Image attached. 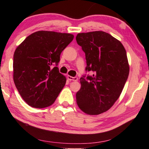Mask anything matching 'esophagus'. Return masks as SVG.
<instances>
[{"mask_svg":"<svg viewBox=\"0 0 149 149\" xmlns=\"http://www.w3.org/2000/svg\"><path fill=\"white\" fill-rule=\"evenodd\" d=\"M68 80L70 81H77V80H78V78H77V77H71V76H69V75H68Z\"/></svg>","mask_w":149,"mask_h":149,"instance_id":"1","label":"esophagus"}]
</instances>
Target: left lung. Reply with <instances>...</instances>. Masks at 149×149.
Returning <instances> with one entry per match:
<instances>
[{
  "instance_id": "8db88e82",
  "label": "left lung",
  "mask_w": 149,
  "mask_h": 149,
  "mask_svg": "<svg viewBox=\"0 0 149 149\" xmlns=\"http://www.w3.org/2000/svg\"><path fill=\"white\" fill-rule=\"evenodd\" d=\"M76 40L85 54V71L93 72L81 77L77 103L84 113L99 115L111 109L127 81L126 51L119 40L103 31L79 33Z\"/></svg>"
}]
</instances>
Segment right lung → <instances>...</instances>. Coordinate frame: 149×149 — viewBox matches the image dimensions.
I'll use <instances>...</instances> for the list:
<instances>
[{
	"label": "right lung",
	"instance_id": "1",
	"mask_svg": "<svg viewBox=\"0 0 149 149\" xmlns=\"http://www.w3.org/2000/svg\"><path fill=\"white\" fill-rule=\"evenodd\" d=\"M74 38L71 34L34 32L17 47L13 55V81L28 105L45 108L54 104L66 84L59 72L60 54Z\"/></svg>",
	"mask_w": 149,
	"mask_h": 149
}]
</instances>
